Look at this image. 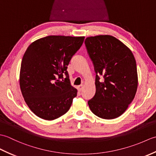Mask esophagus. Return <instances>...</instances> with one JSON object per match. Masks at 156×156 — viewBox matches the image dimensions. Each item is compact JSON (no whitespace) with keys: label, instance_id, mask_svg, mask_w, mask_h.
I'll list each match as a JSON object with an SVG mask.
<instances>
[{"label":"esophagus","instance_id":"1","mask_svg":"<svg viewBox=\"0 0 156 156\" xmlns=\"http://www.w3.org/2000/svg\"><path fill=\"white\" fill-rule=\"evenodd\" d=\"M83 87H84V86H83V85H80V86H78V90L79 91H82V89H83Z\"/></svg>","mask_w":156,"mask_h":156}]
</instances>
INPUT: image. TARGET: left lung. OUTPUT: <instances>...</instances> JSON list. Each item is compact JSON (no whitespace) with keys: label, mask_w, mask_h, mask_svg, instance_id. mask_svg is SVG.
Masks as SVG:
<instances>
[{"label":"left lung","mask_w":156,"mask_h":156,"mask_svg":"<svg viewBox=\"0 0 156 156\" xmlns=\"http://www.w3.org/2000/svg\"><path fill=\"white\" fill-rule=\"evenodd\" d=\"M96 73V93L88 101L91 111L105 119L119 117L127 110L136 94L138 78L133 53L111 35L85 39ZM104 78L100 80V76Z\"/></svg>","instance_id":"1"}]
</instances>
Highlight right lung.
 <instances>
[{
  "label": "right lung",
  "instance_id": "right-lung-1",
  "mask_svg": "<svg viewBox=\"0 0 156 156\" xmlns=\"http://www.w3.org/2000/svg\"><path fill=\"white\" fill-rule=\"evenodd\" d=\"M84 39L49 35L27 48L21 62L20 88L25 102L37 117L54 120L70 108L77 90L70 84L67 68Z\"/></svg>",
  "mask_w": 156,
  "mask_h": 156
}]
</instances>
